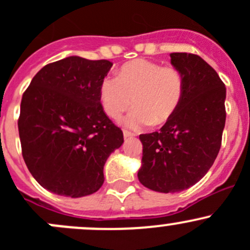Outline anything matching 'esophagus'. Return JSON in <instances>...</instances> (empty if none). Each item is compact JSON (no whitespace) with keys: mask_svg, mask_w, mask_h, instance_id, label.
<instances>
[{"mask_svg":"<svg viewBox=\"0 0 250 250\" xmlns=\"http://www.w3.org/2000/svg\"><path fill=\"white\" fill-rule=\"evenodd\" d=\"M123 133H124V137L125 138L131 137V136H135L132 132H130V131H127V130H123Z\"/></svg>","mask_w":250,"mask_h":250,"instance_id":"obj_1","label":"esophagus"}]
</instances>
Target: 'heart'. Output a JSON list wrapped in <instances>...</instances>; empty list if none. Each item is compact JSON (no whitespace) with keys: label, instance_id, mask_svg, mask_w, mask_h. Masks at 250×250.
<instances>
[{"label":"heart","instance_id":"obj_1","mask_svg":"<svg viewBox=\"0 0 250 250\" xmlns=\"http://www.w3.org/2000/svg\"><path fill=\"white\" fill-rule=\"evenodd\" d=\"M185 92L181 71L171 65L162 66L147 59H133L123 64L117 76H105L100 85V102L105 114L119 119L131 104L125 119L128 127L165 124L174 115Z\"/></svg>","mask_w":250,"mask_h":250}]
</instances>
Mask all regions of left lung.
<instances>
[{"mask_svg":"<svg viewBox=\"0 0 250 250\" xmlns=\"http://www.w3.org/2000/svg\"><path fill=\"white\" fill-rule=\"evenodd\" d=\"M170 57L184 75V97L160 131L140 135L143 153L137 174L143 186L162 193L189 188L208 172L226 122V87L216 71L197 54Z\"/></svg>","mask_w":250,"mask_h":250,"instance_id":"1","label":"left lung"}]
</instances>
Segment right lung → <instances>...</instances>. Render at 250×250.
I'll use <instances>...</instances> for the list:
<instances>
[{
    "instance_id": "1",
    "label": "right lung",
    "mask_w": 250,
    "mask_h": 250,
    "mask_svg": "<svg viewBox=\"0 0 250 250\" xmlns=\"http://www.w3.org/2000/svg\"><path fill=\"white\" fill-rule=\"evenodd\" d=\"M112 65L107 59L68 57L44 65L23 93L21 154L43 188L79 198L102 187L103 167L124 142L98 95Z\"/></svg>"
}]
</instances>
